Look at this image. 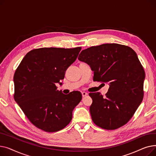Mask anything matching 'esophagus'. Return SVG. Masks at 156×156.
<instances>
[{
	"label": "esophagus",
	"instance_id": "obj_1",
	"mask_svg": "<svg viewBox=\"0 0 156 156\" xmlns=\"http://www.w3.org/2000/svg\"><path fill=\"white\" fill-rule=\"evenodd\" d=\"M81 94H82V97H85V96H87L88 95V94L87 92H81Z\"/></svg>",
	"mask_w": 156,
	"mask_h": 156
}]
</instances>
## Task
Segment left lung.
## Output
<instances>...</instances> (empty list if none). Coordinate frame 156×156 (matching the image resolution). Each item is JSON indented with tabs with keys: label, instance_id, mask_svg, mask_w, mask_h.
<instances>
[{
	"label": "left lung",
	"instance_id": "8db88e82",
	"mask_svg": "<svg viewBox=\"0 0 156 156\" xmlns=\"http://www.w3.org/2000/svg\"><path fill=\"white\" fill-rule=\"evenodd\" d=\"M79 61L94 71V81L109 83L105 96L90 93V107L94 123L105 129H115L132 118L144 97L145 71L136 52L126 45L105 44L81 52Z\"/></svg>",
	"mask_w": 156,
	"mask_h": 156
}]
</instances>
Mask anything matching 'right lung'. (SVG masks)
Listing matches in <instances>:
<instances>
[{
	"mask_svg": "<svg viewBox=\"0 0 156 156\" xmlns=\"http://www.w3.org/2000/svg\"><path fill=\"white\" fill-rule=\"evenodd\" d=\"M81 47L34 49L20 64L14 75V100L33 125L47 132L66 126L73 109L82 99L80 92L65 95L57 90L65 71L75 62Z\"/></svg>",
	"mask_w": 156,
	"mask_h": 156,
	"instance_id": "obj_1",
	"label": "right lung"
}]
</instances>
